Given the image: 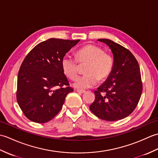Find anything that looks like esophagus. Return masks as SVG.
Segmentation results:
<instances>
[{
	"instance_id": "34e87169",
	"label": "esophagus",
	"mask_w": 158,
	"mask_h": 158,
	"mask_svg": "<svg viewBox=\"0 0 158 158\" xmlns=\"http://www.w3.org/2000/svg\"><path fill=\"white\" fill-rule=\"evenodd\" d=\"M77 92L78 93H80V94H83L85 92V90H82V89H77Z\"/></svg>"
}]
</instances>
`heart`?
Instances as JSON below:
<instances>
[{"label": "heart", "instance_id": "1", "mask_svg": "<svg viewBox=\"0 0 158 158\" xmlns=\"http://www.w3.org/2000/svg\"><path fill=\"white\" fill-rule=\"evenodd\" d=\"M80 64L87 65L85 75L79 77L74 86L79 89L92 88L98 81H105L111 73L114 59L109 53L105 52L100 47L89 44L83 46L76 52V59L66 55L62 58L61 67L64 74L70 79H75L79 75Z\"/></svg>", "mask_w": 158, "mask_h": 158}]
</instances>
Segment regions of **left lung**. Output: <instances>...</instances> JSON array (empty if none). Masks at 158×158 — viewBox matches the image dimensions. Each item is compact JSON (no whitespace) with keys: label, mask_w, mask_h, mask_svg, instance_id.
Masks as SVG:
<instances>
[{"label":"left lung","mask_w":158,"mask_h":158,"mask_svg":"<svg viewBox=\"0 0 158 158\" xmlns=\"http://www.w3.org/2000/svg\"><path fill=\"white\" fill-rule=\"evenodd\" d=\"M111 49L114 66L111 73L94 92L89 109L98 118L114 122L125 118L135 109L143 91L139 63L128 49L111 40L100 39Z\"/></svg>","instance_id":"left-lung-1"}]
</instances>
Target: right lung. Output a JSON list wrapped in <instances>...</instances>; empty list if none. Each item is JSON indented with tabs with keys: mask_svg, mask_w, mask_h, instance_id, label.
<instances>
[{
	"mask_svg": "<svg viewBox=\"0 0 158 158\" xmlns=\"http://www.w3.org/2000/svg\"><path fill=\"white\" fill-rule=\"evenodd\" d=\"M80 40L49 39L36 45L22 62L18 76L16 98L24 115L45 123L61 110L73 89L64 74L61 61Z\"/></svg>",
	"mask_w": 158,
	"mask_h": 158,
	"instance_id": "1",
	"label": "right lung"
}]
</instances>
